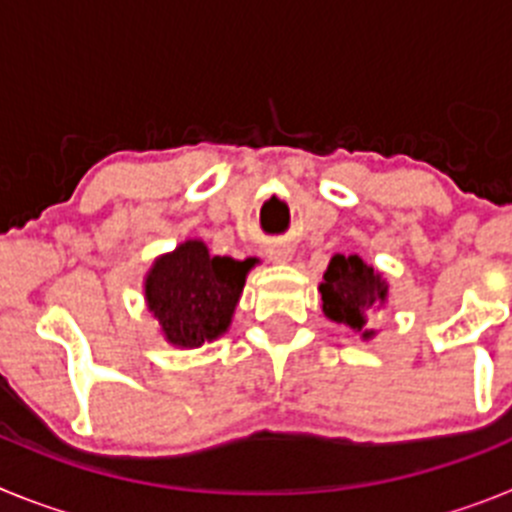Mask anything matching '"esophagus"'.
Here are the masks:
<instances>
[{
	"label": "esophagus",
	"instance_id": "34e87169",
	"mask_svg": "<svg viewBox=\"0 0 512 512\" xmlns=\"http://www.w3.org/2000/svg\"><path fill=\"white\" fill-rule=\"evenodd\" d=\"M266 256H269V261H274V264H287V261L292 259V248L271 246V248H266Z\"/></svg>",
	"mask_w": 512,
	"mask_h": 512
}]
</instances>
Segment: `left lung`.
Listing matches in <instances>:
<instances>
[{"mask_svg":"<svg viewBox=\"0 0 512 512\" xmlns=\"http://www.w3.org/2000/svg\"><path fill=\"white\" fill-rule=\"evenodd\" d=\"M320 295H323L325 318L348 325L354 333H361L364 341H369L374 338L369 318L374 310L384 307L390 287L382 274L374 266L364 264L356 253L354 256L336 253L323 274Z\"/></svg>","mask_w":512,"mask_h":512,"instance_id":"left-lung-1","label":"left lung"}]
</instances>
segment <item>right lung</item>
I'll return each instance as SVG.
<instances>
[{"instance_id": "obj_1", "label": "right lung", "mask_w": 512, "mask_h": 512, "mask_svg": "<svg viewBox=\"0 0 512 512\" xmlns=\"http://www.w3.org/2000/svg\"><path fill=\"white\" fill-rule=\"evenodd\" d=\"M256 264V259L212 256L202 241H184L158 256L146 274V302L166 341L200 348L223 336Z\"/></svg>"}]
</instances>
